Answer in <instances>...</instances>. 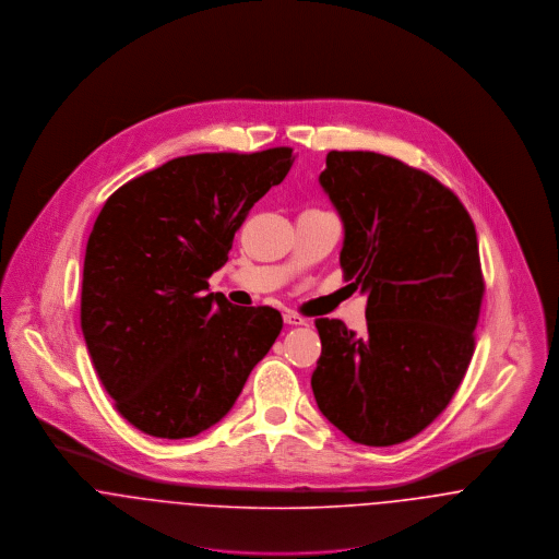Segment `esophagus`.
Returning a JSON list of instances; mask_svg holds the SVG:
<instances>
[{"instance_id": "34e87169", "label": "esophagus", "mask_w": 559, "mask_h": 559, "mask_svg": "<svg viewBox=\"0 0 559 559\" xmlns=\"http://www.w3.org/2000/svg\"><path fill=\"white\" fill-rule=\"evenodd\" d=\"M283 319H285L287 325H305V323H307L298 312H292V310H287V312L283 314Z\"/></svg>"}]
</instances>
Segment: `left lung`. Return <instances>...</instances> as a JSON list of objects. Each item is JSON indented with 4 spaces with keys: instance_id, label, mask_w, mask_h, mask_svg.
<instances>
[{
    "instance_id": "obj_1",
    "label": "left lung",
    "mask_w": 559,
    "mask_h": 559,
    "mask_svg": "<svg viewBox=\"0 0 559 559\" xmlns=\"http://www.w3.org/2000/svg\"><path fill=\"white\" fill-rule=\"evenodd\" d=\"M347 287L367 298V330L314 319L321 356L310 377L321 414L356 443L394 445L448 407L476 349L485 298L476 227L431 174L377 152L325 156Z\"/></svg>"
}]
</instances>
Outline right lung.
<instances>
[{
    "label": "right lung",
    "instance_id": "obj_1",
    "mask_svg": "<svg viewBox=\"0 0 559 559\" xmlns=\"http://www.w3.org/2000/svg\"><path fill=\"white\" fill-rule=\"evenodd\" d=\"M292 147L205 152L118 188L87 240L81 330L134 429L185 439L216 425L283 330L272 307L207 294L250 207L285 180Z\"/></svg>",
    "mask_w": 559,
    "mask_h": 559
}]
</instances>
